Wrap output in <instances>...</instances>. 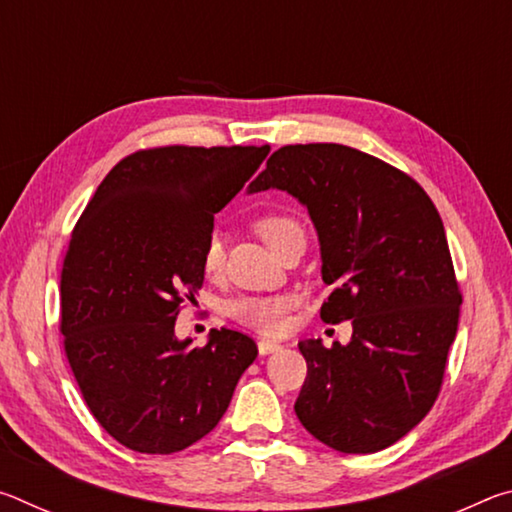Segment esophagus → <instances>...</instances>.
Listing matches in <instances>:
<instances>
[{
	"instance_id": "obj_1",
	"label": "esophagus",
	"mask_w": 512,
	"mask_h": 512,
	"mask_svg": "<svg viewBox=\"0 0 512 512\" xmlns=\"http://www.w3.org/2000/svg\"><path fill=\"white\" fill-rule=\"evenodd\" d=\"M280 348H282V345L275 343V341H264V339H262V341L257 343L259 354H271V352H277Z\"/></svg>"
}]
</instances>
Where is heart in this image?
Masks as SVG:
<instances>
[{"label": "heart", "instance_id": "heart-1", "mask_svg": "<svg viewBox=\"0 0 512 512\" xmlns=\"http://www.w3.org/2000/svg\"><path fill=\"white\" fill-rule=\"evenodd\" d=\"M255 230L259 232L268 248H273L275 253L280 250L289 239L305 235L298 219H293L291 214L284 212H268L262 214L255 221ZM203 271L207 275H214L221 271L223 266V237L219 230H212L205 239L203 257H201ZM296 305V300L291 296H241L228 302V316L237 320L239 325H244L253 332H259L264 336H280L291 325V309Z\"/></svg>", "mask_w": 512, "mask_h": 512}]
</instances>
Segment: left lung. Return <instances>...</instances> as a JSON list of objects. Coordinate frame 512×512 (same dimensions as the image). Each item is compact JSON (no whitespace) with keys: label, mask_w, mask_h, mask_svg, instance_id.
<instances>
[{"label":"left lung","mask_w":512,"mask_h":512,"mask_svg":"<svg viewBox=\"0 0 512 512\" xmlns=\"http://www.w3.org/2000/svg\"><path fill=\"white\" fill-rule=\"evenodd\" d=\"M287 189L307 205L332 293L325 323H352V341H302L307 377L296 415L345 454H372L406 436L436 404L463 293L440 214L402 169L343 144H289L250 192Z\"/></svg>","instance_id":"obj_1"}]
</instances>
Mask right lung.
Instances as JSON below:
<instances>
[{
	"instance_id": "right-lung-1",
	"label": "right lung",
	"mask_w": 512,
	"mask_h": 512,
	"mask_svg": "<svg viewBox=\"0 0 512 512\" xmlns=\"http://www.w3.org/2000/svg\"><path fill=\"white\" fill-rule=\"evenodd\" d=\"M271 146L140 149L103 178L76 221L60 271V334L90 413L140 454H173L207 436L257 345L212 329L189 348L173 334L203 287L205 239Z\"/></svg>"
}]
</instances>
